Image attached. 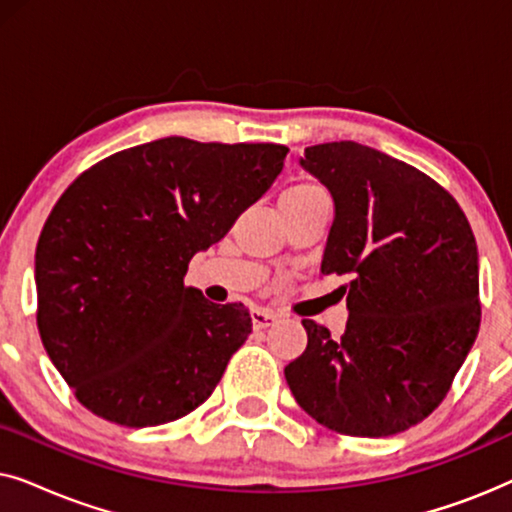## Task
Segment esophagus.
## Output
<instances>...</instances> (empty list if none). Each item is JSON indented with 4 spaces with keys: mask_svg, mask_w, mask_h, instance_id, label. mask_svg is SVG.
Masks as SVG:
<instances>
[{
    "mask_svg": "<svg viewBox=\"0 0 512 512\" xmlns=\"http://www.w3.org/2000/svg\"><path fill=\"white\" fill-rule=\"evenodd\" d=\"M277 321V314L270 312V310H261V307H256V310H251V324L254 328H268Z\"/></svg>",
    "mask_w": 512,
    "mask_h": 512,
    "instance_id": "obj_1",
    "label": "esophagus"
}]
</instances>
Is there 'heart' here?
Segmentation results:
<instances>
[{"mask_svg": "<svg viewBox=\"0 0 512 512\" xmlns=\"http://www.w3.org/2000/svg\"><path fill=\"white\" fill-rule=\"evenodd\" d=\"M321 188L317 184H307V181H300V184H293L286 188L282 193L284 198H300V195H312V193H319Z\"/></svg>", "mask_w": 512, "mask_h": 512, "instance_id": "b5f03b06", "label": "heart"}]
</instances>
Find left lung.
<instances>
[{"label": "left lung", "mask_w": 512, "mask_h": 512, "mask_svg": "<svg viewBox=\"0 0 512 512\" xmlns=\"http://www.w3.org/2000/svg\"><path fill=\"white\" fill-rule=\"evenodd\" d=\"M300 165L335 202L321 272L352 282L340 286L345 333L303 319L307 347L286 382L326 429L394 436L443 403L478 335L471 223L436 179L370 146H307Z\"/></svg>", "instance_id": "obj_1"}]
</instances>
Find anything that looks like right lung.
<instances>
[{
	"label": "right lung",
	"instance_id": "right-lung-1",
	"mask_svg": "<svg viewBox=\"0 0 512 512\" xmlns=\"http://www.w3.org/2000/svg\"><path fill=\"white\" fill-rule=\"evenodd\" d=\"M286 153L165 137L67 186L37 244V326L83 408L139 429L212 396L251 317L186 286L188 263L268 191Z\"/></svg>",
	"mask_w": 512,
	"mask_h": 512
}]
</instances>
